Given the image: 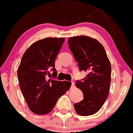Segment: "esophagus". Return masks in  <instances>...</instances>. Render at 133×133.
Returning <instances> with one entry per match:
<instances>
[{
	"label": "esophagus",
	"mask_w": 133,
	"mask_h": 133,
	"mask_svg": "<svg viewBox=\"0 0 133 133\" xmlns=\"http://www.w3.org/2000/svg\"><path fill=\"white\" fill-rule=\"evenodd\" d=\"M71 88H74V87H75V83H74V81H71Z\"/></svg>",
	"instance_id": "esophagus-1"
}]
</instances>
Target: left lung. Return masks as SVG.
Wrapping results in <instances>:
<instances>
[{"label": "left lung", "mask_w": 133, "mask_h": 133, "mask_svg": "<svg viewBox=\"0 0 133 133\" xmlns=\"http://www.w3.org/2000/svg\"><path fill=\"white\" fill-rule=\"evenodd\" d=\"M69 47L80 71L88 74L75 85L83 93V99L74 105L76 113L81 116L95 114L102 107L109 95L111 84V63L102 44L87 36L71 37Z\"/></svg>", "instance_id": "obj_1"}]
</instances>
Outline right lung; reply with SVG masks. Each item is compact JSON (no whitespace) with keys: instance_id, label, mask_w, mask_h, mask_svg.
<instances>
[{"instance_id":"obj_1","label":"right lung","mask_w":133,"mask_h":133,"mask_svg":"<svg viewBox=\"0 0 133 133\" xmlns=\"http://www.w3.org/2000/svg\"><path fill=\"white\" fill-rule=\"evenodd\" d=\"M64 38H46L32 44L24 54L18 68L20 89L30 110L37 115L49 113L71 82L48 78L50 69L57 74L55 60Z\"/></svg>"}]
</instances>
